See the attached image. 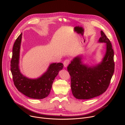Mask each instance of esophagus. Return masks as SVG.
Wrapping results in <instances>:
<instances>
[{"label":"esophagus","instance_id":"esophagus-1","mask_svg":"<svg viewBox=\"0 0 125 125\" xmlns=\"http://www.w3.org/2000/svg\"><path fill=\"white\" fill-rule=\"evenodd\" d=\"M69 63H70V60H69V59H68L65 60L64 61V62H63V64H64V67H67V66L69 65Z\"/></svg>","mask_w":125,"mask_h":125}]
</instances>
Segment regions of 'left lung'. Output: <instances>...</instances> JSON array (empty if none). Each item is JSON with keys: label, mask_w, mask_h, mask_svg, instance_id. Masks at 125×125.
I'll use <instances>...</instances> for the list:
<instances>
[{"label": "left lung", "mask_w": 125, "mask_h": 125, "mask_svg": "<svg viewBox=\"0 0 125 125\" xmlns=\"http://www.w3.org/2000/svg\"><path fill=\"white\" fill-rule=\"evenodd\" d=\"M98 42L106 45L105 55L96 66L83 64L82 57H75L68 65L73 95L79 99H89L103 94L108 88L114 72V51L110 40L101 31Z\"/></svg>", "instance_id": "1"}]
</instances>
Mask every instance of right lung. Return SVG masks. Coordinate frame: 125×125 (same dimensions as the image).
<instances>
[{
	"mask_svg": "<svg viewBox=\"0 0 125 125\" xmlns=\"http://www.w3.org/2000/svg\"><path fill=\"white\" fill-rule=\"evenodd\" d=\"M22 35V33L16 39L13 47L10 66L14 85L20 92L30 98H44L49 95L53 82L64 65L61 63L51 64L46 72L36 79H29L23 75L19 67Z\"/></svg>",
	"mask_w": 125,
	"mask_h": 125,
	"instance_id": "1",
	"label": "right lung"
}]
</instances>
